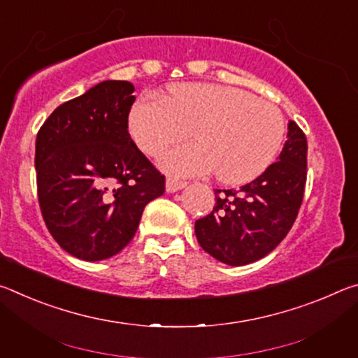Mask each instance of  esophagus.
Listing matches in <instances>:
<instances>
[{"label": "esophagus", "instance_id": "esophagus-1", "mask_svg": "<svg viewBox=\"0 0 358 358\" xmlns=\"http://www.w3.org/2000/svg\"><path fill=\"white\" fill-rule=\"evenodd\" d=\"M185 186H186V181H180L175 178H167V181H166L167 192H177L180 189H183Z\"/></svg>", "mask_w": 358, "mask_h": 358}]
</instances>
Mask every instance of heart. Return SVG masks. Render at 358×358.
<instances>
[{
	"instance_id": "heart-1",
	"label": "heart",
	"mask_w": 358,
	"mask_h": 358,
	"mask_svg": "<svg viewBox=\"0 0 358 358\" xmlns=\"http://www.w3.org/2000/svg\"><path fill=\"white\" fill-rule=\"evenodd\" d=\"M128 124L138 148L153 157L196 131L197 143L171 151L161 167L177 177L216 171L226 185L260 177L273 162L286 132L276 106L216 83L172 85L164 99L142 96L131 108Z\"/></svg>"
}]
</instances>
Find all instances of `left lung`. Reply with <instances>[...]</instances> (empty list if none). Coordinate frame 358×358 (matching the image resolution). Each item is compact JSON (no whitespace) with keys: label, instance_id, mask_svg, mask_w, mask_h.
Returning a JSON list of instances; mask_svg holds the SVG:
<instances>
[{"label":"left lung","instance_id":"obj_1","mask_svg":"<svg viewBox=\"0 0 358 358\" xmlns=\"http://www.w3.org/2000/svg\"><path fill=\"white\" fill-rule=\"evenodd\" d=\"M278 161L235 189H216L213 211L196 221L199 245L227 265H246L281 243L299 215L306 185V136L295 121Z\"/></svg>","mask_w":358,"mask_h":358}]
</instances>
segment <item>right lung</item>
<instances>
[{"label":"right lung","mask_w":358,"mask_h":358,"mask_svg":"<svg viewBox=\"0 0 358 358\" xmlns=\"http://www.w3.org/2000/svg\"><path fill=\"white\" fill-rule=\"evenodd\" d=\"M134 85L106 80L52 112L36 137L42 217L57 243L96 262L136 235L145 205L166 191V177L128 131Z\"/></svg>","instance_id":"add662e5"}]
</instances>
